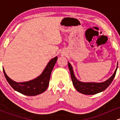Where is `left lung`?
I'll use <instances>...</instances> for the list:
<instances>
[{"label": "left lung", "mask_w": 120, "mask_h": 120, "mask_svg": "<svg viewBox=\"0 0 120 120\" xmlns=\"http://www.w3.org/2000/svg\"><path fill=\"white\" fill-rule=\"evenodd\" d=\"M68 67L71 73L73 85H74V87L78 92L85 95H94L105 90L109 86L110 84L112 83L117 69V66L113 74L105 82H101V83H94V82H82L78 81L74 75L72 67L69 62Z\"/></svg>", "instance_id": "left-lung-1"}]
</instances>
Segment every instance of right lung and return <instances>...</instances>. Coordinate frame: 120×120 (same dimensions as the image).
Instances as JSON below:
<instances>
[{
	"mask_svg": "<svg viewBox=\"0 0 120 120\" xmlns=\"http://www.w3.org/2000/svg\"><path fill=\"white\" fill-rule=\"evenodd\" d=\"M57 60V57L52 59L39 76L27 82L18 83L12 80L5 73L4 68L3 69L7 81L15 90L27 96H35L45 92L47 89L51 74Z\"/></svg>",
	"mask_w": 120,
	"mask_h": 120,
	"instance_id": "obj_1",
	"label": "right lung"
}]
</instances>
